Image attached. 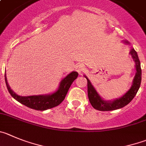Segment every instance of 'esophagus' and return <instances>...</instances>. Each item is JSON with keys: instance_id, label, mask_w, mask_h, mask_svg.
Listing matches in <instances>:
<instances>
[{"instance_id": "34e87169", "label": "esophagus", "mask_w": 146, "mask_h": 146, "mask_svg": "<svg viewBox=\"0 0 146 146\" xmlns=\"http://www.w3.org/2000/svg\"><path fill=\"white\" fill-rule=\"evenodd\" d=\"M83 70L84 66L82 64H77V66H76V71H77L80 74H82V73L83 72Z\"/></svg>"}]
</instances>
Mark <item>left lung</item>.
I'll use <instances>...</instances> for the list:
<instances>
[{
  "instance_id": "8db88e82",
  "label": "left lung",
  "mask_w": 146,
  "mask_h": 146,
  "mask_svg": "<svg viewBox=\"0 0 146 146\" xmlns=\"http://www.w3.org/2000/svg\"><path fill=\"white\" fill-rule=\"evenodd\" d=\"M130 54L132 55L133 60L135 62V67L137 72H136L135 77L133 84L130 89L125 93L121 98H119L118 99L115 100L112 102L109 101H105L101 99L99 95L98 94L96 90L91 85L90 80L88 78L86 79L88 80V95L89 101L91 104L92 106L94 109H97L98 111H112L116 110V109H121L122 107L125 106L127 105L131 101H132L135 95L137 94L140 88V83H141V67H140V62L139 60L138 56H137V52L132 48L130 51Z\"/></svg>"
}]
</instances>
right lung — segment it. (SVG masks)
Returning a JSON list of instances; mask_svg holds the SVG:
<instances>
[{
  "label": "right lung",
  "mask_w": 146,
  "mask_h": 146,
  "mask_svg": "<svg viewBox=\"0 0 146 146\" xmlns=\"http://www.w3.org/2000/svg\"><path fill=\"white\" fill-rule=\"evenodd\" d=\"M77 76H78L77 72H71L64 80H62L60 83L59 89L56 93L48 96H25V97L19 96L12 91V90L10 88L7 82L6 74H5V81L9 93L14 99L30 109L44 111L57 106L64 101L71 85L77 78Z\"/></svg>",
  "instance_id": "right-lung-1"
}]
</instances>
